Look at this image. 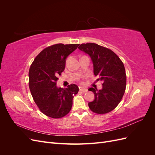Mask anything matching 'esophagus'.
Returning a JSON list of instances; mask_svg holds the SVG:
<instances>
[{
	"label": "esophagus",
	"mask_w": 155,
	"mask_h": 155,
	"mask_svg": "<svg viewBox=\"0 0 155 155\" xmlns=\"http://www.w3.org/2000/svg\"><path fill=\"white\" fill-rule=\"evenodd\" d=\"M79 91H82L83 92H87L88 91V90H87V88H82V87L79 88Z\"/></svg>",
	"instance_id": "esophagus-1"
}]
</instances>
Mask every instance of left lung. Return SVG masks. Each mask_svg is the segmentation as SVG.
I'll return each mask as SVG.
<instances>
[{
  "label": "left lung",
  "mask_w": 155,
  "mask_h": 155,
  "mask_svg": "<svg viewBox=\"0 0 155 155\" xmlns=\"http://www.w3.org/2000/svg\"><path fill=\"white\" fill-rule=\"evenodd\" d=\"M78 48L90 56L94 74L103 82L101 90L88 89L94 94L95 99L88 103L90 109L104 114L114 110L120 104L126 88L127 77L124 64L113 51L96 43L81 44Z\"/></svg>",
  "instance_id": "1"
}]
</instances>
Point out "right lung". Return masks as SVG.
Here are the masks:
<instances>
[{
    "mask_svg": "<svg viewBox=\"0 0 155 155\" xmlns=\"http://www.w3.org/2000/svg\"><path fill=\"white\" fill-rule=\"evenodd\" d=\"M79 44H55L36 56L29 70V87L36 105L44 114L61 118L71 110L74 96L79 91L75 84L58 88V76L65 68L66 59Z\"/></svg>",
    "mask_w": 155,
    "mask_h": 155,
    "instance_id": "add662e5",
    "label": "right lung"
}]
</instances>
